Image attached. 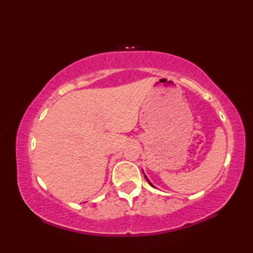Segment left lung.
<instances>
[{"label": "left lung", "instance_id": "8db88e82", "mask_svg": "<svg viewBox=\"0 0 253 253\" xmlns=\"http://www.w3.org/2000/svg\"><path fill=\"white\" fill-rule=\"evenodd\" d=\"M142 171H143V170H142ZM144 177H146V179H147V181H148V182H149V184H150V185H151V186H152V187H154V186H153V185H152V184H151V182H150V180H149V179H148V177H147V176H146V175H144Z\"/></svg>", "mask_w": 253, "mask_h": 253}]
</instances>
